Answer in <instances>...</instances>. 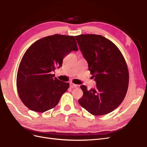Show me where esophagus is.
I'll return each mask as SVG.
<instances>
[{
    "label": "esophagus",
    "instance_id": "esophagus-1",
    "mask_svg": "<svg viewBox=\"0 0 147 147\" xmlns=\"http://www.w3.org/2000/svg\"><path fill=\"white\" fill-rule=\"evenodd\" d=\"M70 87L71 88H79L80 86L78 85V84H76L74 83H70Z\"/></svg>",
    "mask_w": 147,
    "mask_h": 147
}]
</instances>
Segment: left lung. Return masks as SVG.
Returning <instances> with one entry per match:
<instances>
[{
	"mask_svg": "<svg viewBox=\"0 0 147 147\" xmlns=\"http://www.w3.org/2000/svg\"><path fill=\"white\" fill-rule=\"evenodd\" d=\"M75 38L96 82L95 88L90 90L80 86L83 95L79 103L94 115L110 113L127 93L129 78L126 61L115 45L102 36L80 34Z\"/></svg>",
	"mask_w": 147,
	"mask_h": 147,
	"instance_id": "1",
	"label": "left lung"
}]
</instances>
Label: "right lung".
Instances as JSON below:
<instances>
[{
	"instance_id": "obj_1",
	"label": "right lung",
	"mask_w": 147,
	"mask_h": 147,
	"mask_svg": "<svg viewBox=\"0 0 147 147\" xmlns=\"http://www.w3.org/2000/svg\"><path fill=\"white\" fill-rule=\"evenodd\" d=\"M72 51H78L74 37L61 34L42 38L28 48L17 76L19 96L28 109L43 113L58 104L69 84L54 78L52 73Z\"/></svg>"
}]
</instances>
